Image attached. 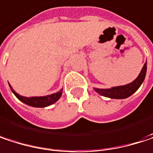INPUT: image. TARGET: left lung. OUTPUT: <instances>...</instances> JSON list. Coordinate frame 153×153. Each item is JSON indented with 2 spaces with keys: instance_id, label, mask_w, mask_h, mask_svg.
Here are the masks:
<instances>
[{
  "instance_id": "1",
  "label": "left lung",
  "mask_w": 153,
  "mask_h": 153,
  "mask_svg": "<svg viewBox=\"0 0 153 153\" xmlns=\"http://www.w3.org/2000/svg\"><path fill=\"white\" fill-rule=\"evenodd\" d=\"M146 71H147V61L143 65V68H142L141 72L139 73L138 76L131 83L123 85V86L112 87L110 88H94V90L102 96L111 98V99H125V98H128L140 88V86L142 85V83L145 80Z\"/></svg>"
}]
</instances>
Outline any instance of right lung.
Instances as JSON below:
<instances>
[{
    "mask_svg": "<svg viewBox=\"0 0 153 153\" xmlns=\"http://www.w3.org/2000/svg\"><path fill=\"white\" fill-rule=\"evenodd\" d=\"M8 85H9V88L12 91V93L16 96V98L19 101H21L22 102L25 103L26 105L35 107V108H45V107H48L50 105H52L53 103H55L56 102L59 101V99L61 97L63 93V88H61L57 93H54V94H49V95L26 97V96H22V95L18 94L16 91L12 88L10 84H8Z\"/></svg>",
    "mask_w": 153,
    "mask_h": 153,
    "instance_id": "add662e5",
    "label": "right lung"
}]
</instances>
